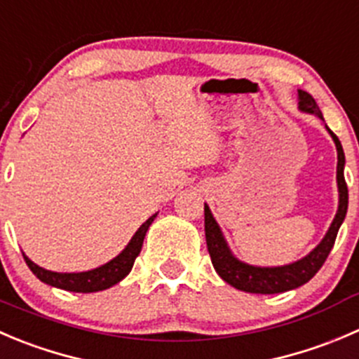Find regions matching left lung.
Instances as JSON below:
<instances>
[{
  "label": "left lung",
  "instance_id": "obj_1",
  "mask_svg": "<svg viewBox=\"0 0 359 359\" xmlns=\"http://www.w3.org/2000/svg\"><path fill=\"white\" fill-rule=\"evenodd\" d=\"M298 109L304 114H312L323 119V114L319 110L318 103L312 98L309 93L298 89ZM328 130L330 137L333 138L337 147V186H339V208L333 217L332 224H330L328 231L323 236L321 242L302 259L294 261V263L283 264V266H256V264H249L240 261L235 254L229 249L228 242H226L224 235L221 231V226L212 215L210 208L205 203V238H207L208 254H210L212 264H214L215 272L219 273L224 283L229 286L236 287L245 293H256V294H276L284 293V291L297 290V287L304 286L305 283L312 279L316 273L319 272V268L328 257L330 250L333 249L335 243L337 233H339L340 226H342L344 219L347 214V203H349V193H347V184L344 179V166H346V156H344V149L337 135Z\"/></svg>",
  "mask_w": 359,
  "mask_h": 359
}]
</instances>
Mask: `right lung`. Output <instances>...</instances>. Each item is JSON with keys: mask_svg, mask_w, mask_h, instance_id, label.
<instances>
[{"mask_svg": "<svg viewBox=\"0 0 359 359\" xmlns=\"http://www.w3.org/2000/svg\"><path fill=\"white\" fill-rule=\"evenodd\" d=\"M156 215H151L140 228L137 229L131 240L128 242V245L117 254L114 259H110L109 263L102 264L98 268H93V270H87V272H73V273H61V272H50V270H45V268L38 266L36 263L29 259L26 254L22 252L26 264L29 266L31 272L41 280V283L48 284L52 287H59V290L65 291H73V293H96V291L109 290V287L116 286L117 283L124 279L128 273L131 272L133 268L135 259L140 254L142 245H144L145 233H147L149 226L152 224V221L156 219Z\"/></svg>", "mask_w": 359, "mask_h": 359, "instance_id": "1", "label": "right lung"}]
</instances>
